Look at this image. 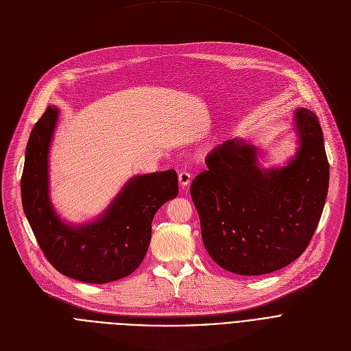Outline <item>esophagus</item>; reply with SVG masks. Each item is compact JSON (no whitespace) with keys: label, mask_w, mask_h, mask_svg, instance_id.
<instances>
[{"label":"esophagus","mask_w":351,"mask_h":351,"mask_svg":"<svg viewBox=\"0 0 351 351\" xmlns=\"http://www.w3.org/2000/svg\"><path fill=\"white\" fill-rule=\"evenodd\" d=\"M178 182H180V185L184 188V186H186L189 182H191V174L188 173V171H180L178 173Z\"/></svg>","instance_id":"esophagus-1"}]
</instances>
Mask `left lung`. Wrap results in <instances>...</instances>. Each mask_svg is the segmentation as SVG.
<instances>
[{
  "label": "left lung",
  "instance_id": "left-lung-1",
  "mask_svg": "<svg viewBox=\"0 0 351 351\" xmlns=\"http://www.w3.org/2000/svg\"><path fill=\"white\" fill-rule=\"evenodd\" d=\"M298 149L280 169H262L258 147L228 139L191 184L204 245L231 274L266 275L295 261L318 227L329 186V163L315 112H294Z\"/></svg>",
  "mask_w": 351,
  "mask_h": 351
}]
</instances>
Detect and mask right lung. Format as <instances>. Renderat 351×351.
<instances>
[{
  "instance_id": "obj_1",
  "label": "right lung",
  "mask_w": 351,
  "mask_h": 351,
  "mask_svg": "<svg viewBox=\"0 0 351 351\" xmlns=\"http://www.w3.org/2000/svg\"><path fill=\"white\" fill-rule=\"evenodd\" d=\"M58 108L49 106L26 145L21 195L26 219L47 261L60 274L85 283L123 279L142 263L152 220L178 195L176 170L132 177L95 221L68 224L49 197V150Z\"/></svg>"
}]
</instances>
